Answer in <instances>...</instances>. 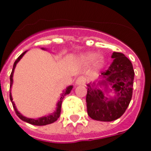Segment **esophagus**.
I'll return each instance as SVG.
<instances>
[{
    "label": "esophagus",
    "instance_id": "1",
    "mask_svg": "<svg viewBox=\"0 0 151 151\" xmlns=\"http://www.w3.org/2000/svg\"><path fill=\"white\" fill-rule=\"evenodd\" d=\"M86 78L83 76H81V77H77V79L76 80V85H84L86 83Z\"/></svg>",
    "mask_w": 151,
    "mask_h": 151
}]
</instances>
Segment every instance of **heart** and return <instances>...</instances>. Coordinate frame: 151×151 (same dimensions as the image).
<instances>
[{"mask_svg": "<svg viewBox=\"0 0 151 151\" xmlns=\"http://www.w3.org/2000/svg\"><path fill=\"white\" fill-rule=\"evenodd\" d=\"M80 61L84 64H89L93 62L94 65L99 68L104 65V57L101 54L96 55L95 52H86V53L82 54L80 56Z\"/></svg>", "mask_w": 151, "mask_h": 151, "instance_id": "obj_1", "label": "heart"}]
</instances>
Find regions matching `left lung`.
<instances>
[{
	"label": "left lung",
	"instance_id": "left-lung-1",
	"mask_svg": "<svg viewBox=\"0 0 151 151\" xmlns=\"http://www.w3.org/2000/svg\"><path fill=\"white\" fill-rule=\"evenodd\" d=\"M111 58L114 60L110 67L100 74L99 78L101 80L97 83L95 81L87 84L86 101L88 115L99 121L111 122L120 117L128 108L132 96L135 75L132 64L121 52H114ZM99 86H103L104 89ZM112 91H115V96H108Z\"/></svg>",
	"mask_w": 151,
	"mask_h": 151
}]
</instances>
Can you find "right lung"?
Returning <instances> with one entry per match:
<instances>
[{"mask_svg": "<svg viewBox=\"0 0 151 151\" xmlns=\"http://www.w3.org/2000/svg\"><path fill=\"white\" fill-rule=\"evenodd\" d=\"M42 50H47V49L45 48H41ZM27 51L24 52L23 53H22L18 57V59H16V62H14L13 64V70H12V72L11 74H10V92H9V99H10V101H11L12 104H13V107L14 108L15 111H16V115L22 119L23 121L26 122V123H30V124H32V125H35V126H45V125H48L50 124V123H54L55 121H56L58 118L60 116V114H61V107H62V100L63 99L65 98V96L66 95L69 94L73 88V86H69L66 88L65 90H63V92L61 93V96H60V99L58 100V102L56 104V108H55V111H54L53 113L52 114H49L48 115H46V116H41V117H39V118H37V119H33V118H28L26 117V116H23L22 114L21 113L19 112V111L17 110L16 107V104H15L14 101H13V98H12V95H11V87L12 86H13V73H14V70H15V68H16V65L20 61V59H22L23 57V55H25Z\"/></svg>", "mask_w": 151, "mask_h": 151, "instance_id": "right-lung-1", "label": "right lung"}]
</instances>
